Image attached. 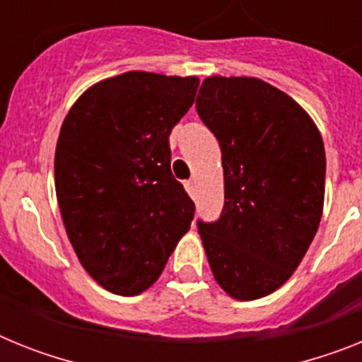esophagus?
Wrapping results in <instances>:
<instances>
[{"label": "esophagus", "mask_w": 362, "mask_h": 362, "mask_svg": "<svg viewBox=\"0 0 362 362\" xmlns=\"http://www.w3.org/2000/svg\"><path fill=\"white\" fill-rule=\"evenodd\" d=\"M185 187H187L188 194H190V196H194V194H196V179H188L187 183H185Z\"/></svg>", "instance_id": "1"}]
</instances>
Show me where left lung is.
I'll return each mask as SVG.
<instances>
[{
  "instance_id": "8db88e82",
  "label": "left lung",
  "mask_w": 362,
  "mask_h": 362,
  "mask_svg": "<svg viewBox=\"0 0 362 362\" xmlns=\"http://www.w3.org/2000/svg\"><path fill=\"white\" fill-rule=\"evenodd\" d=\"M217 137L225 206L197 221L217 284L239 300L283 286L315 238L325 203L326 158L312 117L257 78H206L196 101Z\"/></svg>"
}]
</instances>
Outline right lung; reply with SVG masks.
<instances>
[{
  "label": "right lung",
  "mask_w": 362,
  "mask_h": 362,
  "mask_svg": "<svg viewBox=\"0 0 362 362\" xmlns=\"http://www.w3.org/2000/svg\"><path fill=\"white\" fill-rule=\"evenodd\" d=\"M199 79L124 72L90 86L62 124L54 158L66 235L92 279L137 296L161 276L196 204L170 170L168 136Z\"/></svg>",
  "instance_id": "1"
}]
</instances>
